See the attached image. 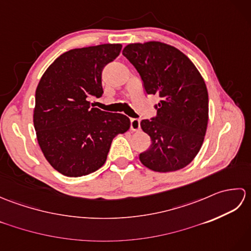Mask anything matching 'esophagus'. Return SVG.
Here are the masks:
<instances>
[{
    "label": "esophagus",
    "instance_id": "obj_1",
    "mask_svg": "<svg viewBox=\"0 0 251 251\" xmlns=\"http://www.w3.org/2000/svg\"><path fill=\"white\" fill-rule=\"evenodd\" d=\"M130 129L132 131H138L140 129V120L139 119H130Z\"/></svg>",
    "mask_w": 251,
    "mask_h": 251
}]
</instances>
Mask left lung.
<instances>
[{"label":"left lung","mask_w":251,"mask_h":251,"mask_svg":"<svg viewBox=\"0 0 251 251\" xmlns=\"http://www.w3.org/2000/svg\"><path fill=\"white\" fill-rule=\"evenodd\" d=\"M123 55L140 74L147 94L161 98L156 116L140 123L152 141L140 162L158 173L185 167L200 152L207 129L204 78L183 52L162 42L128 44Z\"/></svg>","instance_id":"1"}]
</instances>
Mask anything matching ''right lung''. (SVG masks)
Returning a JSON list of instances; mask_svg holds the SVG:
<instances>
[{
	"label": "right lung",
	"instance_id": "right-lung-1",
	"mask_svg": "<svg viewBox=\"0 0 251 251\" xmlns=\"http://www.w3.org/2000/svg\"><path fill=\"white\" fill-rule=\"evenodd\" d=\"M121 50V44H102L66 51L37 85L33 112L37 142L47 162L67 177L99 169L113 138L129 129L126 115L101 111L89 102L102 96V70Z\"/></svg>",
	"mask_w": 251,
	"mask_h": 251
}]
</instances>
